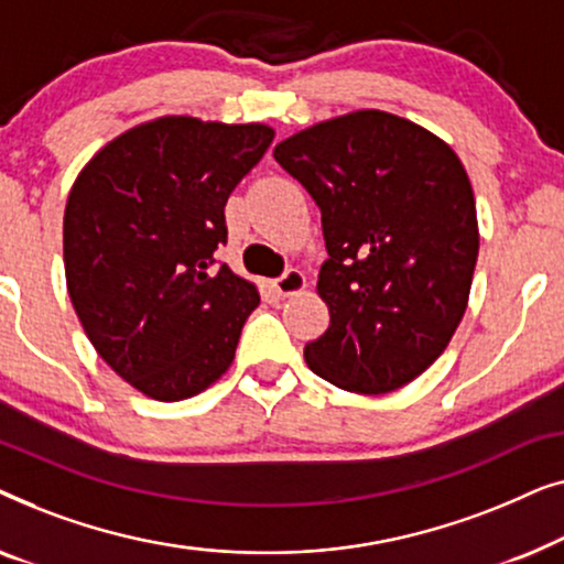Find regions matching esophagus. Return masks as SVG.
I'll use <instances>...</instances> for the list:
<instances>
[{
    "instance_id": "esophagus-1",
    "label": "esophagus",
    "mask_w": 564,
    "mask_h": 564,
    "mask_svg": "<svg viewBox=\"0 0 564 564\" xmlns=\"http://www.w3.org/2000/svg\"><path fill=\"white\" fill-rule=\"evenodd\" d=\"M272 290L276 297H290L297 295L300 290H305V274L297 272V269H288L282 276H276L272 282Z\"/></svg>"
}]
</instances>
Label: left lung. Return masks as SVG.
Wrapping results in <instances>:
<instances>
[{
	"mask_svg": "<svg viewBox=\"0 0 564 564\" xmlns=\"http://www.w3.org/2000/svg\"><path fill=\"white\" fill-rule=\"evenodd\" d=\"M274 159L321 207L326 334L305 361L336 388L382 395L434 365L467 311L480 249L475 195L452 145L382 110L323 120Z\"/></svg>",
	"mask_w": 564,
	"mask_h": 564,
	"instance_id": "8db88e82",
	"label": "left lung"
}]
</instances>
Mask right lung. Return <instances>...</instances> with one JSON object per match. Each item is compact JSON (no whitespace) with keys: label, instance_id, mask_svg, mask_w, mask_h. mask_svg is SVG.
Wrapping results in <instances>:
<instances>
[{"label":"right lung","instance_id":"right-lung-1","mask_svg":"<svg viewBox=\"0 0 564 564\" xmlns=\"http://www.w3.org/2000/svg\"><path fill=\"white\" fill-rule=\"evenodd\" d=\"M274 130L166 115L99 149L64 213L66 288L84 334L153 400L210 388L259 305L249 280L215 269L226 203Z\"/></svg>","mask_w":564,"mask_h":564}]
</instances>
